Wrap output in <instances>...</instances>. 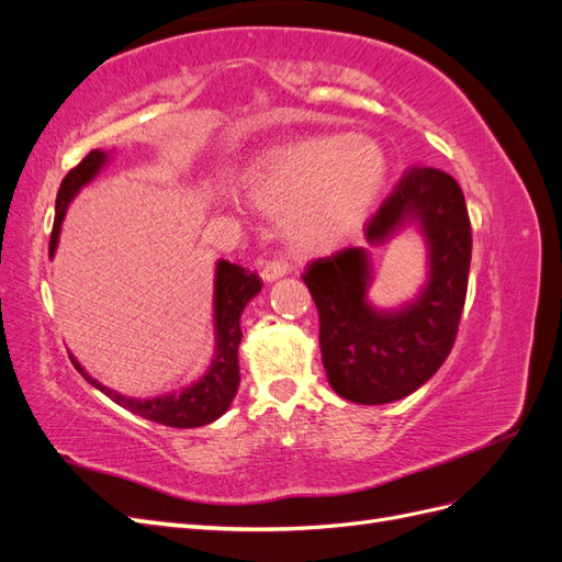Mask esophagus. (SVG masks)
Instances as JSON below:
<instances>
[{"label":"esophagus","mask_w":562,"mask_h":562,"mask_svg":"<svg viewBox=\"0 0 562 562\" xmlns=\"http://www.w3.org/2000/svg\"><path fill=\"white\" fill-rule=\"evenodd\" d=\"M291 271H293L291 262L283 260V258H271V260L262 267V279H265V281H274V279H279V277L291 274Z\"/></svg>","instance_id":"34e87169"}]
</instances>
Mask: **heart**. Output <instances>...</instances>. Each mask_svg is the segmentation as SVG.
Masks as SVG:
<instances>
[{"label": "heart", "instance_id": "1", "mask_svg": "<svg viewBox=\"0 0 562 562\" xmlns=\"http://www.w3.org/2000/svg\"><path fill=\"white\" fill-rule=\"evenodd\" d=\"M386 180L382 149L361 135H316L269 149L244 176L255 209L283 215L291 241L330 248L363 225Z\"/></svg>", "mask_w": 562, "mask_h": 562}]
</instances>
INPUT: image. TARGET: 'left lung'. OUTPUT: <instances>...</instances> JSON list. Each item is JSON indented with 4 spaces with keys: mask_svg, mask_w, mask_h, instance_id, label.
Returning <instances> with one entry per match:
<instances>
[{
    "mask_svg": "<svg viewBox=\"0 0 562 562\" xmlns=\"http://www.w3.org/2000/svg\"><path fill=\"white\" fill-rule=\"evenodd\" d=\"M405 217L419 220L431 265L427 288L405 310L384 314L366 302L370 265L363 248L318 258L302 274L318 310L323 368L351 403L380 405L413 394L446 363L462 318L471 220L457 180L431 166L405 168L366 223L368 241H384Z\"/></svg>",
    "mask_w": 562,
    "mask_h": 562,
    "instance_id": "left-lung-1",
    "label": "left lung"
}]
</instances>
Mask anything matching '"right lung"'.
Segmentation results:
<instances>
[{"label":"right lung","mask_w":562,"mask_h":562,"mask_svg":"<svg viewBox=\"0 0 562 562\" xmlns=\"http://www.w3.org/2000/svg\"><path fill=\"white\" fill-rule=\"evenodd\" d=\"M105 159H108L105 151L93 149L63 178L58 196H56L54 232H50V244H48L50 255H54L58 244L60 223L65 217L67 203H70L81 187L100 171V166L105 164ZM260 288H262V281L258 274H252V271H248L241 265L220 260L217 277H215V328H217L215 361L206 375H203L196 384L178 391V394H166V396L147 398V401L126 398L122 394H116V391L95 382L93 378H89L72 356L70 361L81 375L87 378V382H91L95 389L103 391L105 396L126 407V411H131L133 415H140L149 422H157V424H164V427H176V429L203 427V424H211L227 411L236 389H239V380H241L239 378V342H241L239 318L248 300L252 295H258Z\"/></svg>","instance_id":"1"}]
</instances>
